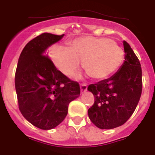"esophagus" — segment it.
<instances>
[{
  "mask_svg": "<svg viewBox=\"0 0 155 155\" xmlns=\"http://www.w3.org/2000/svg\"><path fill=\"white\" fill-rule=\"evenodd\" d=\"M87 84H80V91H81L82 93H83V92L87 91Z\"/></svg>",
  "mask_w": 155,
  "mask_h": 155,
  "instance_id": "34e87169",
  "label": "esophagus"
}]
</instances>
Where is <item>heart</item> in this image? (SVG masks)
Here are the masks:
<instances>
[{
    "mask_svg": "<svg viewBox=\"0 0 155 155\" xmlns=\"http://www.w3.org/2000/svg\"><path fill=\"white\" fill-rule=\"evenodd\" d=\"M53 63L62 73L72 75L80 68L96 80L109 77L119 69L124 60V51L113 40L92 36L75 38L69 47L53 45L50 50Z\"/></svg>",
    "mask_w": 155,
    "mask_h": 155,
    "instance_id": "b5f03b06",
    "label": "heart"
}]
</instances>
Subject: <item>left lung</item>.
<instances>
[{
	"instance_id": "1",
	"label": "left lung",
	"mask_w": 155,
	"mask_h": 155,
	"mask_svg": "<svg viewBox=\"0 0 155 155\" xmlns=\"http://www.w3.org/2000/svg\"><path fill=\"white\" fill-rule=\"evenodd\" d=\"M123 44L125 61L120 69L109 79L87 87L94 96L88 116L101 129H111L124 124L132 115L141 97V64L129 44L125 41Z\"/></svg>"
}]
</instances>
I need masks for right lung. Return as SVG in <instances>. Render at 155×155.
<instances>
[{"label": "right lung", "mask_w": 155, "mask_h": 155, "mask_svg": "<svg viewBox=\"0 0 155 155\" xmlns=\"http://www.w3.org/2000/svg\"><path fill=\"white\" fill-rule=\"evenodd\" d=\"M42 33L23 48L18 61L15 86L22 115L35 127L49 130L63 121L80 84L58 70L45 50L63 38Z\"/></svg>", "instance_id": "obj_1"}]
</instances>
